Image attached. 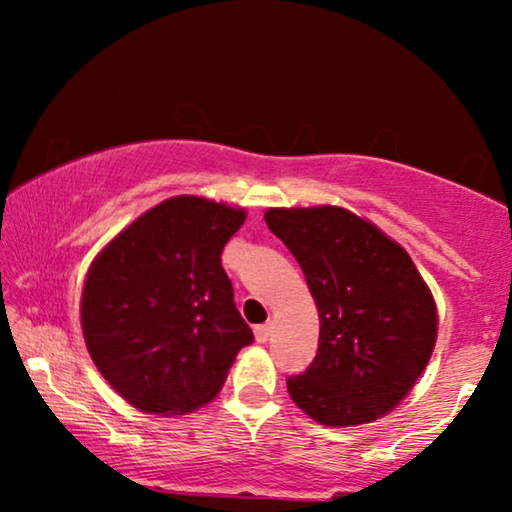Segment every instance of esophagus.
<instances>
[{
    "instance_id": "34e87169",
    "label": "esophagus",
    "mask_w": 512,
    "mask_h": 512,
    "mask_svg": "<svg viewBox=\"0 0 512 512\" xmlns=\"http://www.w3.org/2000/svg\"><path fill=\"white\" fill-rule=\"evenodd\" d=\"M270 331H272V324H261V326H256V328H254L256 340H258V342H268V338H270Z\"/></svg>"
}]
</instances>
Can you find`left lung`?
<instances>
[{
	"mask_svg": "<svg viewBox=\"0 0 512 512\" xmlns=\"http://www.w3.org/2000/svg\"><path fill=\"white\" fill-rule=\"evenodd\" d=\"M319 310L317 356L286 380L293 403L326 426L368 424L415 387L438 333L429 286L401 244L342 207L268 209Z\"/></svg>",
	"mask_w": 512,
	"mask_h": 512,
	"instance_id": "left-lung-1",
	"label": "left lung"
}]
</instances>
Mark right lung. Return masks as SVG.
I'll return each instance as SVG.
<instances>
[{
    "mask_svg": "<svg viewBox=\"0 0 512 512\" xmlns=\"http://www.w3.org/2000/svg\"><path fill=\"white\" fill-rule=\"evenodd\" d=\"M244 209L179 195L118 233L90 265L83 338L130 405L184 415L212 401L254 333L237 312L221 251Z\"/></svg>",
    "mask_w": 512,
    "mask_h": 512,
    "instance_id": "add662e5",
    "label": "right lung"
}]
</instances>
